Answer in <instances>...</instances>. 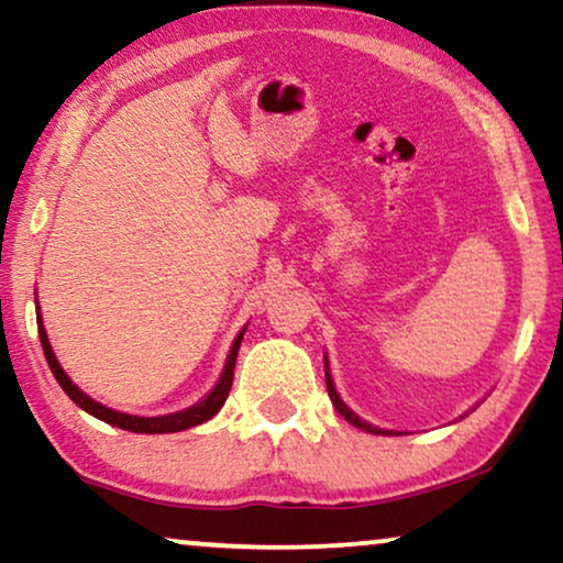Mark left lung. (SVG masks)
Masks as SVG:
<instances>
[{
    "label": "left lung",
    "mask_w": 563,
    "mask_h": 563,
    "mask_svg": "<svg viewBox=\"0 0 563 563\" xmlns=\"http://www.w3.org/2000/svg\"><path fill=\"white\" fill-rule=\"evenodd\" d=\"M325 368H328V358H325ZM325 382H328V395H330V402H333V407L338 412L343 415L345 420L351 422V426H356V428H361V430H366V433H376V435H384V430H379V428H374V426H368V422H364L358 418V415H353L349 407L343 405V399L338 397V391H335V387H333V379H330V374L325 372Z\"/></svg>",
    "instance_id": "1"
}]
</instances>
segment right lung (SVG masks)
<instances>
[{
    "instance_id": "obj_1",
    "label": "right lung",
    "mask_w": 563,
    "mask_h": 563,
    "mask_svg": "<svg viewBox=\"0 0 563 563\" xmlns=\"http://www.w3.org/2000/svg\"><path fill=\"white\" fill-rule=\"evenodd\" d=\"M37 333H41V345H43V353H45V361H48L53 376H56V382L60 384V389L66 391L68 397L74 399L76 405L81 407V410H87L89 415H95V418L110 422L114 428H122V430H130V433H176V430H187V428H195L199 422H207L214 415L220 412V407L225 405V399L230 395V387H233V372H235V356H238V349H241V341H243V333L235 338L233 343V351H230L228 356V364H225V372H222L218 387H214L210 395H207L202 402L189 407V410H181V412H174V415H164V418H135V415H125V412H114L110 407L95 402V399L84 395V391L76 387V384L68 379L64 368L58 366L56 356H53L51 351V343H48V335H45V328L41 325V310H37Z\"/></svg>"
}]
</instances>
